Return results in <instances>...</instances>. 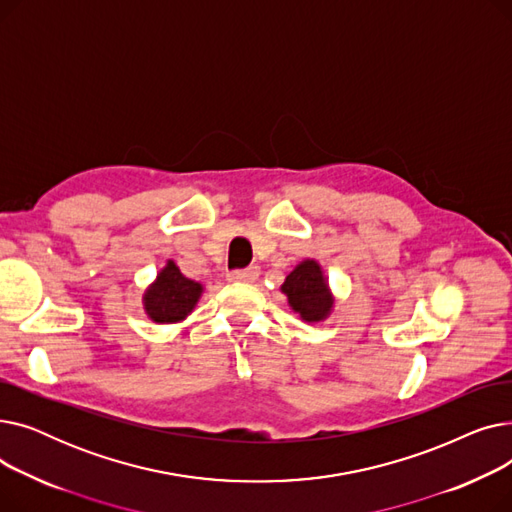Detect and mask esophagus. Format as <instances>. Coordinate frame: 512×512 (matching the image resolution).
Segmentation results:
<instances>
[{"mask_svg":"<svg viewBox=\"0 0 512 512\" xmlns=\"http://www.w3.org/2000/svg\"><path fill=\"white\" fill-rule=\"evenodd\" d=\"M259 278V267H247V270H234L228 274L230 282H255Z\"/></svg>","mask_w":512,"mask_h":512,"instance_id":"esophagus-1","label":"esophagus"}]
</instances>
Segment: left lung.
Masks as SVG:
<instances>
[{"label": "left lung", "instance_id": "left-lung-1", "mask_svg": "<svg viewBox=\"0 0 512 512\" xmlns=\"http://www.w3.org/2000/svg\"><path fill=\"white\" fill-rule=\"evenodd\" d=\"M280 292L286 297L288 307L307 324L326 321L336 305V297L326 278L324 267L317 259H303L286 276Z\"/></svg>", "mask_w": 512, "mask_h": 512}]
</instances>
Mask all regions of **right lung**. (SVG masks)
<instances>
[{
    "label": "right lung",
    "instance_id": "obj_1",
    "mask_svg": "<svg viewBox=\"0 0 512 512\" xmlns=\"http://www.w3.org/2000/svg\"><path fill=\"white\" fill-rule=\"evenodd\" d=\"M203 294V284L186 278L168 259L143 294V309L153 324H180L191 315Z\"/></svg>",
    "mask_w": 512,
    "mask_h": 512
}]
</instances>
